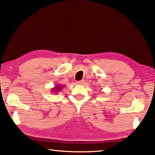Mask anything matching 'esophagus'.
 Returning <instances> with one entry per match:
<instances>
[{
    "label": "esophagus",
    "instance_id": "34e87169",
    "mask_svg": "<svg viewBox=\"0 0 155 155\" xmlns=\"http://www.w3.org/2000/svg\"><path fill=\"white\" fill-rule=\"evenodd\" d=\"M85 83V81H84L83 79L81 80V81H78L77 82V85H83V84Z\"/></svg>",
    "mask_w": 155,
    "mask_h": 155
}]
</instances>
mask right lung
<instances>
[{"mask_svg":"<svg viewBox=\"0 0 155 155\" xmlns=\"http://www.w3.org/2000/svg\"><path fill=\"white\" fill-rule=\"evenodd\" d=\"M62 89V86L60 85H56L55 87H54L53 88H52V92H54V93H57L58 91H59Z\"/></svg>","mask_w":155,"mask_h":155,"instance_id":"1","label":"right lung"}]
</instances>
